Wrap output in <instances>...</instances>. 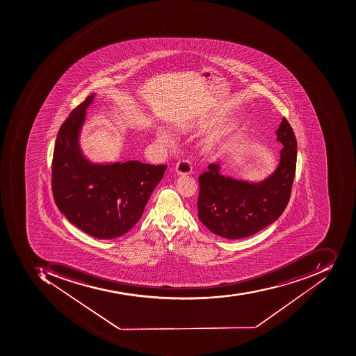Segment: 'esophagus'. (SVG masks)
Wrapping results in <instances>:
<instances>
[{"label": "esophagus", "instance_id": "esophagus-1", "mask_svg": "<svg viewBox=\"0 0 356 356\" xmlns=\"http://www.w3.org/2000/svg\"><path fill=\"white\" fill-rule=\"evenodd\" d=\"M175 170H177V173L179 175H191V172H193L191 162L185 159L179 160V161L177 162Z\"/></svg>", "mask_w": 356, "mask_h": 356}]
</instances>
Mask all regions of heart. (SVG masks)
Segmentation results:
<instances>
[{
	"instance_id": "obj_1",
	"label": "heart",
	"mask_w": 356,
	"mask_h": 356,
	"mask_svg": "<svg viewBox=\"0 0 356 356\" xmlns=\"http://www.w3.org/2000/svg\"><path fill=\"white\" fill-rule=\"evenodd\" d=\"M157 138L158 140H160V142L165 143V144H168V143L172 142V136L171 134H170L168 131L163 130V129L159 128L157 129Z\"/></svg>"
}]
</instances>
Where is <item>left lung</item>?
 <instances>
[{"label":"left lung","mask_w":356,"mask_h":356,"mask_svg":"<svg viewBox=\"0 0 356 356\" xmlns=\"http://www.w3.org/2000/svg\"><path fill=\"white\" fill-rule=\"evenodd\" d=\"M280 165L259 181L224 177L218 163L199 175L198 218L208 229L228 239L254 235L274 223L289 202L297 165V140L286 118L276 131Z\"/></svg>","instance_id":"8db88e82"}]
</instances>
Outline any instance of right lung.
Returning a JSON list of instances; mask_svg holds the SVG:
<instances>
[{
  "instance_id": "1",
  "label": "right lung",
  "mask_w": 356,
  "mask_h": 356,
  "mask_svg": "<svg viewBox=\"0 0 356 356\" xmlns=\"http://www.w3.org/2000/svg\"><path fill=\"white\" fill-rule=\"evenodd\" d=\"M94 97L88 96L59 129L53 154V196L59 211L79 229L98 239H113L138 223L167 165L86 159L79 136Z\"/></svg>"
}]
</instances>
